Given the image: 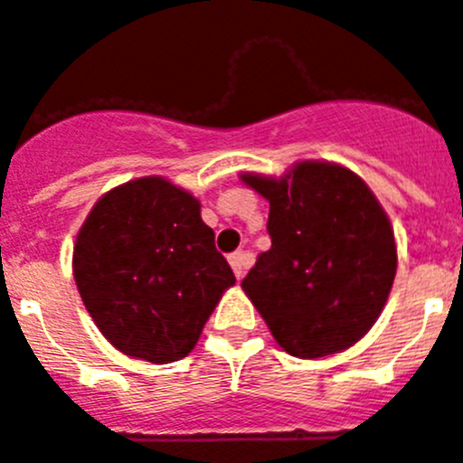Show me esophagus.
I'll return each mask as SVG.
<instances>
[{
    "instance_id": "1",
    "label": "esophagus",
    "mask_w": 463,
    "mask_h": 463,
    "mask_svg": "<svg viewBox=\"0 0 463 463\" xmlns=\"http://www.w3.org/2000/svg\"><path fill=\"white\" fill-rule=\"evenodd\" d=\"M228 262H231V267H232V271H235V276L241 278L244 269L250 264V258L244 253V250H237V253H231Z\"/></svg>"
}]
</instances>
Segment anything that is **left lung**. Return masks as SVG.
I'll list each match as a JSON object with an SVG mask.
<instances>
[{"label": "left lung", "mask_w": 463, "mask_h": 463, "mask_svg": "<svg viewBox=\"0 0 463 463\" xmlns=\"http://www.w3.org/2000/svg\"><path fill=\"white\" fill-rule=\"evenodd\" d=\"M269 201L271 249L241 280L289 355L345 351L373 327L396 278L393 228L351 169L305 160L285 176L241 174Z\"/></svg>", "instance_id": "left-lung-1"}]
</instances>
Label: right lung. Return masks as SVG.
<instances>
[{
  "instance_id": "add662e5",
  "label": "right lung",
  "mask_w": 463,
  "mask_h": 463,
  "mask_svg": "<svg viewBox=\"0 0 463 463\" xmlns=\"http://www.w3.org/2000/svg\"><path fill=\"white\" fill-rule=\"evenodd\" d=\"M71 267L101 335L151 364L190 355L222 294L235 285L201 203L163 176L106 192L76 235Z\"/></svg>"
}]
</instances>
